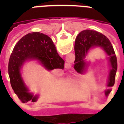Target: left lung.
I'll return each mask as SVG.
<instances>
[{
  "label": "left lung",
  "mask_w": 124,
  "mask_h": 124,
  "mask_svg": "<svg viewBox=\"0 0 124 124\" xmlns=\"http://www.w3.org/2000/svg\"><path fill=\"white\" fill-rule=\"evenodd\" d=\"M95 48H100L106 54L109 66L108 86L112 87L115 83L117 71V58L109 39L101 33L92 30H85L80 32L76 36L74 45L76 59L74 67L80 74L85 73L90 66L86 59L88 52ZM112 89L105 91L106 96H108Z\"/></svg>",
  "instance_id": "left-lung-1"
}]
</instances>
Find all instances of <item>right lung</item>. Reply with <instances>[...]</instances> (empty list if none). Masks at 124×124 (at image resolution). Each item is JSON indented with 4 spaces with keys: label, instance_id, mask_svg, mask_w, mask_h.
<instances>
[{
    "label": "right lung",
    "instance_id": "1",
    "mask_svg": "<svg viewBox=\"0 0 124 124\" xmlns=\"http://www.w3.org/2000/svg\"><path fill=\"white\" fill-rule=\"evenodd\" d=\"M35 60L47 71L64 67V61L60 56L52 39L38 32L28 33L15 45L8 62L10 82L15 93L23 103L35 102L38 94L30 91L22 76L24 65Z\"/></svg>",
    "mask_w": 124,
    "mask_h": 124
}]
</instances>
